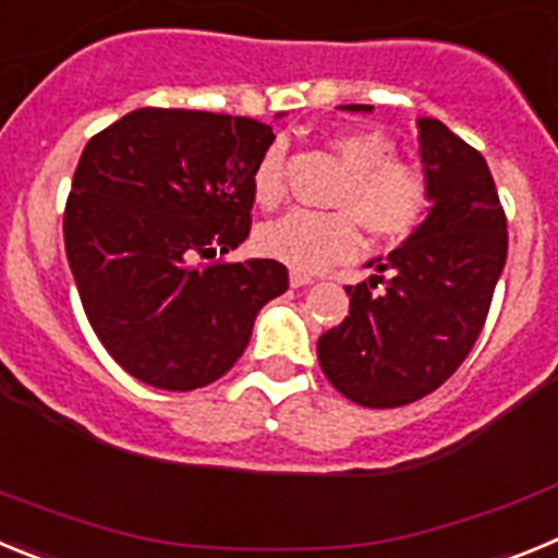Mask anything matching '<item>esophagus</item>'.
Wrapping results in <instances>:
<instances>
[{
  "instance_id": "obj_1",
  "label": "esophagus",
  "mask_w": 558,
  "mask_h": 558,
  "mask_svg": "<svg viewBox=\"0 0 558 558\" xmlns=\"http://www.w3.org/2000/svg\"><path fill=\"white\" fill-rule=\"evenodd\" d=\"M315 279L310 274H302V270H290V284L293 288H307V284H313Z\"/></svg>"
}]
</instances>
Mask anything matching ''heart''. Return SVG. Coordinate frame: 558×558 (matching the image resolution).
Instances as JSON below:
<instances>
[{
    "label": "heart",
    "instance_id": "obj_1",
    "mask_svg": "<svg viewBox=\"0 0 558 558\" xmlns=\"http://www.w3.org/2000/svg\"><path fill=\"white\" fill-rule=\"evenodd\" d=\"M329 147L347 167L335 192L338 211H288L256 231V248L295 270H322L360 248V226L379 245L402 243L427 220L433 184L418 161L397 159V147L379 131H343ZM254 201L274 209L284 198V145H270L251 175Z\"/></svg>",
    "mask_w": 558,
    "mask_h": 558
}]
</instances>
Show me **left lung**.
Returning <instances> with one entry per match:
<instances>
[{"mask_svg":"<svg viewBox=\"0 0 558 558\" xmlns=\"http://www.w3.org/2000/svg\"><path fill=\"white\" fill-rule=\"evenodd\" d=\"M372 111V106H347ZM433 184L427 220L377 276L347 284L349 315L318 338V363L363 408H402L456 374L475 347L509 254V231L489 165L445 122L418 120Z\"/></svg>","mask_w":558,"mask_h":558,"instance_id":"obj_1","label":"left lung"}]
</instances>
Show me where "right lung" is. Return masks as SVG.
I'll return each instance as SVG.
<instances>
[{
  "label": "right lung",
  "mask_w": 558,
  "mask_h": 558,
  "mask_svg": "<svg viewBox=\"0 0 558 558\" xmlns=\"http://www.w3.org/2000/svg\"><path fill=\"white\" fill-rule=\"evenodd\" d=\"M274 140L251 117L186 108H136L88 140L63 243L88 324L131 377L209 386L288 290L276 259H223L248 236L251 175Z\"/></svg>",
  "instance_id": "add662e5"
}]
</instances>
